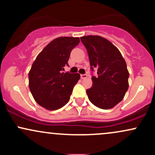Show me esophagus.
<instances>
[{"label":"esophagus","instance_id":"1","mask_svg":"<svg viewBox=\"0 0 155 155\" xmlns=\"http://www.w3.org/2000/svg\"><path fill=\"white\" fill-rule=\"evenodd\" d=\"M87 77V74H81V79H84Z\"/></svg>","mask_w":155,"mask_h":155}]
</instances>
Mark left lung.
I'll return each instance as SVG.
<instances>
[{
  "label": "left lung",
  "mask_w": 155,
  "mask_h": 155,
  "mask_svg": "<svg viewBox=\"0 0 155 155\" xmlns=\"http://www.w3.org/2000/svg\"><path fill=\"white\" fill-rule=\"evenodd\" d=\"M87 51L90 68L97 70L92 76V86L87 90L89 100L102 109L114 107L124 98L128 90L129 72L119 49L99 35L81 37Z\"/></svg>",
  "instance_id": "1"
}]
</instances>
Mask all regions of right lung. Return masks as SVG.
I'll use <instances>...</instances> for the list:
<instances>
[{"mask_svg":"<svg viewBox=\"0 0 155 155\" xmlns=\"http://www.w3.org/2000/svg\"><path fill=\"white\" fill-rule=\"evenodd\" d=\"M78 37H59L39 53L28 74L32 95L41 106L57 110L69 101L80 74L63 73L71 51L79 44Z\"/></svg>","mask_w":155,"mask_h":155,"instance_id":"right-lung-1","label":"right lung"}]
</instances>
